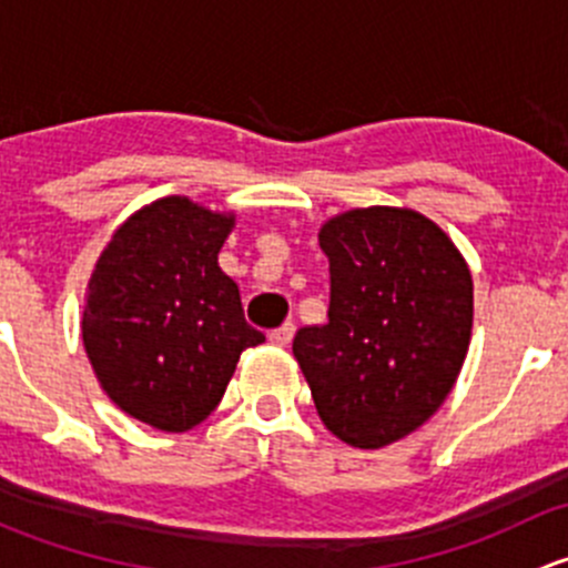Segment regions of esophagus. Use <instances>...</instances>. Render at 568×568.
Wrapping results in <instances>:
<instances>
[{"instance_id":"obj_1","label":"esophagus","mask_w":568,"mask_h":568,"mask_svg":"<svg viewBox=\"0 0 568 568\" xmlns=\"http://www.w3.org/2000/svg\"><path fill=\"white\" fill-rule=\"evenodd\" d=\"M294 332H296V326L288 321V324H283L280 329L268 332V341H272V346H288L291 337H294Z\"/></svg>"}]
</instances>
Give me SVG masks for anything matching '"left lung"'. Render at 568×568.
<instances>
[{"mask_svg": "<svg viewBox=\"0 0 568 568\" xmlns=\"http://www.w3.org/2000/svg\"><path fill=\"white\" fill-rule=\"evenodd\" d=\"M329 321L294 337L324 426L359 450L417 432L462 374L473 335V274L420 211L371 205L332 216Z\"/></svg>", "mask_w": 568, "mask_h": 568, "instance_id": "8db88e82", "label": "left lung"}]
</instances>
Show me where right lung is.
I'll return each instance as SVG.
<instances>
[{"label": "right lung", "instance_id": "right-lung-1", "mask_svg": "<svg viewBox=\"0 0 568 568\" xmlns=\"http://www.w3.org/2000/svg\"><path fill=\"white\" fill-rule=\"evenodd\" d=\"M233 227V211L159 197L112 233L88 280L82 343L95 379L118 409L159 432L203 423L244 348L266 341L220 268Z\"/></svg>", "mask_w": 568, "mask_h": 568}]
</instances>
